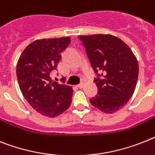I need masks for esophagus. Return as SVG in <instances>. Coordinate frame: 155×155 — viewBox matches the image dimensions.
<instances>
[{
  "instance_id": "1",
  "label": "esophagus",
  "mask_w": 155,
  "mask_h": 155,
  "mask_svg": "<svg viewBox=\"0 0 155 155\" xmlns=\"http://www.w3.org/2000/svg\"><path fill=\"white\" fill-rule=\"evenodd\" d=\"M77 87H79V88H80V89H81V88H84V83H81V84H79V85H78Z\"/></svg>"
}]
</instances>
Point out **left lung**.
<instances>
[{"label":"left lung","instance_id":"left-lung-1","mask_svg":"<svg viewBox=\"0 0 155 155\" xmlns=\"http://www.w3.org/2000/svg\"><path fill=\"white\" fill-rule=\"evenodd\" d=\"M94 72L97 94L90 99L92 106L106 114H114L128 103L136 89L139 64L124 41L111 35H80ZM100 76V75H97Z\"/></svg>","mask_w":155,"mask_h":155}]
</instances>
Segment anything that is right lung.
<instances>
[{
  "label": "right lung",
  "instance_id": "1",
  "mask_svg": "<svg viewBox=\"0 0 155 155\" xmlns=\"http://www.w3.org/2000/svg\"><path fill=\"white\" fill-rule=\"evenodd\" d=\"M70 41L69 37L35 40L27 45L18 60L19 89L34 110L45 117L61 115L71 103L72 87L52 82L50 77Z\"/></svg>",
  "mask_w": 155,
  "mask_h": 155
}]
</instances>
